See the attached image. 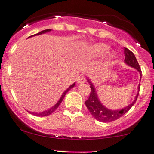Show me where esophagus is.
Returning <instances> with one entry per match:
<instances>
[{"label": "esophagus", "mask_w": 154, "mask_h": 154, "mask_svg": "<svg viewBox=\"0 0 154 154\" xmlns=\"http://www.w3.org/2000/svg\"><path fill=\"white\" fill-rule=\"evenodd\" d=\"M77 82L80 84H82V83H85V78L82 76H80V77L77 78Z\"/></svg>", "instance_id": "1"}]
</instances>
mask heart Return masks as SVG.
Here are the masks:
<instances>
[{
  "mask_svg": "<svg viewBox=\"0 0 154 154\" xmlns=\"http://www.w3.org/2000/svg\"><path fill=\"white\" fill-rule=\"evenodd\" d=\"M110 47L107 44L105 43H96V44L93 45L89 48L88 49V53L91 57L94 58V59H98V58L102 57L109 51ZM114 54H109L108 56V58L109 60L114 58Z\"/></svg>",
  "mask_w": 154,
  "mask_h": 154,
  "instance_id": "b5f03b06",
  "label": "heart"
}]
</instances>
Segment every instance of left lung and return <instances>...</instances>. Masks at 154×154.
I'll return each mask as SVG.
<instances>
[{
    "mask_svg": "<svg viewBox=\"0 0 154 154\" xmlns=\"http://www.w3.org/2000/svg\"><path fill=\"white\" fill-rule=\"evenodd\" d=\"M124 54H125V60L124 62L126 65H128L130 67L134 68L137 69L140 74V78L142 77V72L140 69V65H139L135 55L132 51H131L128 48L124 47ZM141 80V79H140ZM87 81L90 84L91 93L90 96L88 100L85 101V106L88 109L89 112L92 116L98 121H101L103 122H108L111 121H114L116 119H119V117L122 116L125 113H127L129 110L131 108L134 106V103L137 101V97L139 95V91H140V82L138 86V93L135 96V99L131 104L128 106L125 107L122 109H116L111 110L109 108H106V106H103L100 101L98 97L97 93L96 88H95L94 84L91 82L89 78H87Z\"/></svg>",
    "mask_w": 154,
    "mask_h": 154,
    "instance_id": "obj_1",
    "label": "left lung"
}]
</instances>
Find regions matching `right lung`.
<instances>
[{"instance_id": "1", "label": "right lung", "mask_w": 154, "mask_h": 154, "mask_svg": "<svg viewBox=\"0 0 154 154\" xmlns=\"http://www.w3.org/2000/svg\"><path fill=\"white\" fill-rule=\"evenodd\" d=\"M51 29H46V30H43V31H42V32H39V33H38V34H35V35H32V36L29 37V38H31V37L36 36V35H42V34H45V33H46V32H51ZM74 85H75V82H74V83H73L72 85H71L70 86H69V88H67V89H66V91H65L63 92V94L61 95L60 98V100H58L57 103L56 104L54 105V106H52V107H51V108H48V110H46V111H42V112H32V111H28L29 113H30V114H33V115L38 116H46L50 115V114H52V113L54 112V111H55V110L57 109V108H58V106H60V103H62L63 100V99H64V97H65V96H66V93H67V92L69 91V90L72 89V88H73V87L74 86Z\"/></svg>"}]
</instances>
